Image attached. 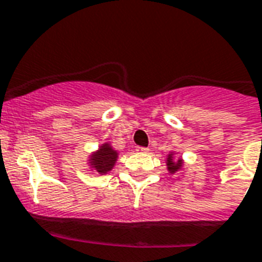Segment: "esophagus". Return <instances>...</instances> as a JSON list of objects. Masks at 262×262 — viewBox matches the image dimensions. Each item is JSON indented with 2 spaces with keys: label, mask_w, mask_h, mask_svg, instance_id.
<instances>
[{
  "label": "esophagus",
  "mask_w": 262,
  "mask_h": 262,
  "mask_svg": "<svg viewBox=\"0 0 262 262\" xmlns=\"http://www.w3.org/2000/svg\"><path fill=\"white\" fill-rule=\"evenodd\" d=\"M136 150H137L138 153H148V152H149V149H148V148H145V146H136Z\"/></svg>",
  "instance_id": "1"
}]
</instances>
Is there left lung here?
Masks as SVG:
<instances>
[{
    "label": "left lung",
    "instance_id": "left-lung-1",
    "mask_svg": "<svg viewBox=\"0 0 262 262\" xmlns=\"http://www.w3.org/2000/svg\"><path fill=\"white\" fill-rule=\"evenodd\" d=\"M183 168V160L182 159H173V153H169L167 156V169L168 172L173 175L176 172H179Z\"/></svg>",
    "mask_w": 262,
    "mask_h": 262
}]
</instances>
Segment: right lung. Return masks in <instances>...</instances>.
I'll use <instances>...</instances> for the list:
<instances>
[{
    "instance_id": "right-lung-1",
    "label": "right lung",
    "mask_w": 262,
    "mask_h": 262,
    "mask_svg": "<svg viewBox=\"0 0 262 262\" xmlns=\"http://www.w3.org/2000/svg\"><path fill=\"white\" fill-rule=\"evenodd\" d=\"M117 159H118V152L113 149L110 144L105 142L99 146L97 152H94L89 157V165L94 168L98 173L105 175V173L112 171Z\"/></svg>"
}]
</instances>
